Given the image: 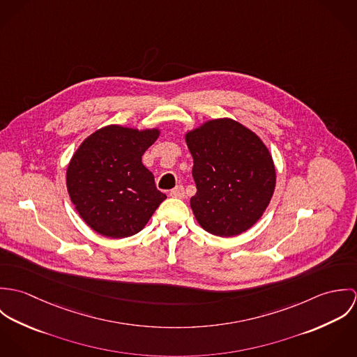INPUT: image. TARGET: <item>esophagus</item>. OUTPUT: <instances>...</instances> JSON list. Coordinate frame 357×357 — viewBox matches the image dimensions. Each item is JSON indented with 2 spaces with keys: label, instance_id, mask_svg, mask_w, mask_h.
I'll return each mask as SVG.
<instances>
[{
  "label": "esophagus",
  "instance_id": "1",
  "mask_svg": "<svg viewBox=\"0 0 357 357\" xmlns=\"http://www.w3.org/2000/svg\"><path fill=\"white\" fill-rule=\"evenodd\" d=\"M170 197L173 198H178V199H183L185 197V191H184V187L183 185H177L176 188H173L170 191Z\"/></svg>",
  "mask_w": 357,
  "mask_h": 357
}]
</instances>
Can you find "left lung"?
<instances>
[{
	"instance_id": "8db88e82",
	"label": "left lung",
	"mask_w": 357,
	"mask_h": 357,
	"mask_svg": "<svg viewBox=\"0 0 357 357\" xmlns=\"http://www.w3.org/2000/svg\"><path fill=\"white\" fill-rule=\"evenodd\" d=\"M194 158L197 194L190 204L204 231L236 236L261 218L276 184L272 156L261 139L231 118L204 122L185 133Z\"/></svg>"
}]
</instances>
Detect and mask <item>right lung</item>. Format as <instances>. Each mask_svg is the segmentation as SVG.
<instances>
[{"label": "right lung", "mask_w": 357, "mask_h": 357, "mask_svg": "<svg viewBox=\"0 0 357 357\" xmlns=\"http://www.w3.org/2000/svg\"><path fill=\"white\" fill-rule=\"evenodd\" d=\"M159 129L108 125L86 137L67 167V191L81 218L112 239L140 232L166 195L142 156Z\"/></svg>", "instance_id": "right-lung-1"}]
</instances>
